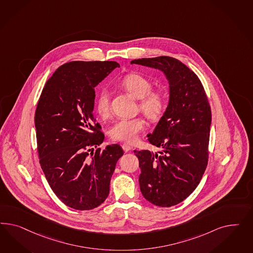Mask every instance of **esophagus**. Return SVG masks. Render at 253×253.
Listing matches in <instances>:
<instances>
[{"label": "esophagus", "mask_w": 253, "mask_h": 253, "mask_svg": "<svg viewBox=\"0 0 253 253\" xmlns=\"http://www.w3.org/2000/svg\"><path fill=\"white\" fill-rule=\"evenodd\" d=\"M123 149L124 152H128V151H130V149H131V147L129 145L124 144V145H123Z\"/></svg>", "instance_id": "1"}]
</instances>
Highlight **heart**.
Wrapping results in <instances>:
<instances>
[{"label":"heart","mask_w":253,"mask_h":253,"mask_svg":"<svg viewBox=\"0 0 253 253\" xmlns=\"http://www.w3.org/2000/svg\"><path fill=\"white\" fill-rule=\"evenodd\" d=\"M123 88L139 99V107L147 119L156 121L163 114L166 107V98L161 92H151L152 84L142 75L128 74L121 83ZM95 109L101 117H107L110 111L109 93L107 90L99 92L95 102ZM145 129V122L142 118L120 119L109 129V135L115 141L133 143L138 135Z\"/></svg>","instance_id":"1"}]
</instances>
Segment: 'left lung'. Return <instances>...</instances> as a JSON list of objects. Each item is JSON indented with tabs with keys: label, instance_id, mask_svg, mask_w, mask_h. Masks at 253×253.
Here are the masks:
<instances>
[{
	"label": "left lung",
	"instance_id": "1",
	"mask_svg": "<svg viewBox=\"0 0 253 253\" xmlns=\"http://www.w3.org/2000/svg\"><path fill=\"white\" fill-rule=\"evenodd\" d=\"M130 64L160 69L169 81L168 107L147 135L161 151L133 152L139 160L144 198L156 206L171 207L197 188L207 167L211 107L199 77L178 59L158 56Z\"/></svg>",
	"mask_w": 253,
	"mask_h": 253
}]
</instances>
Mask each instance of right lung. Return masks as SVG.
<instances>
[{
    "label": "right lung",
    "instance_id": "1",
    "mask_svg": "<svg viewBox=\"0 0 253 253\" xmlns=\"http://www.w3.org/2000/svg\"><path fill=\"white\" fill-rule=\"evenodd\" d=\"M116 68L114 61L66 63L47 81L36 107L41 167L56 197L79 211L106 200L123 155L118 144L98 147L105 135L92 114L94 88Z\"/></svg>",
    "mask_w": 253,
    "mask_h": 253
}]
</instances>
